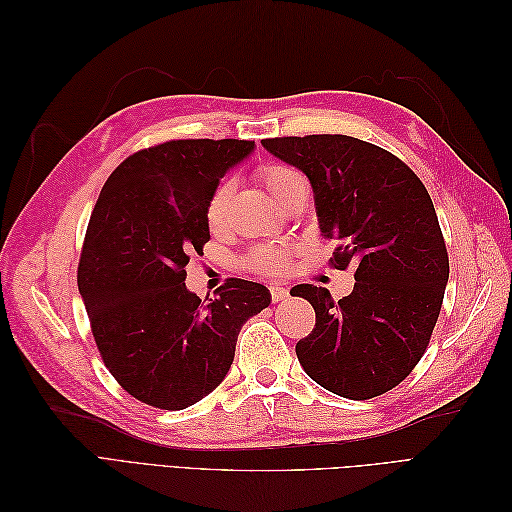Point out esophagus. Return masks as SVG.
I'll return each instance as SVG.
<instances>
[{
  "label": "esophagus",
  "mask_w": 512,
  "mask_h": 512,
  "mask_svg": "<svg viewBox=\"0 0 512 512\" xmlns=\"http://www.w3.org/2000/svg\"><path fill=\"white\" fill-rule=\"evenodd\" d=\"M288 288H284V286H271V297H273V301L277 303V301H284V299H288Z\"/></svg>",
  "instance_id": "obj_1"
}]
</instances>
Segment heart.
Here are the masks:
<instances>
[{"label":"heart","mask_w":512,"mask_h":512,"mask_svg":"<svg viewBox=\"0 0 512 512\" xmlns=\"http://www.w3.org/2000/svg\"><path fill=\"white\" fill-rule=\"evenodd\" d=\"M262 183H265V188L269 190V194L273 198L280 196V192H284L292 181H297L299 175L294 173L290 168L284 166H267L262 168ZM232 192H235V185L232 181H222L215 192L209 198V205H207V222L211 228H220L224 222V215L228 209V203L232 198ZM288 262V252L282 250V247H273V245H265V247H256L250 256V265L260 271V273H280Z\"/></svg>","instance_id":"1"}]
</instances>
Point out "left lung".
Segmentation results:
<instances>
[{
	"instance_id": "obj_1",
	"label": "left lung",
	"mask_w": 512,
	"mask_h": 512,
	"mask_svg": "<svg viewBox=\"0 0 512 512\" xmlns=\"http://www.w3.org/2000/svg\"><path fill=\"white\" fill-rule=\"evenodd\" d=\"M262 147L309 179L322 237L337 243L335 267H356L354 290L337 303L327 288H294L316 309L314 331L297 344L301 367L346 399L391 391L421 361L448 282L425 185L393 153L344 134L267 138Z\"/></svg>"
}]
</instances>
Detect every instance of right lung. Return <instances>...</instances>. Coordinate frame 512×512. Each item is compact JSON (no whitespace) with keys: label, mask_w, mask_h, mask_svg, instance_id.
I'll return each mask as SVG.
<instances>
[{"label":"right lung","mask_w":512,"mask_h":512,"mask_svg":"<svg viewBox=\"0 0 512 512\" xmlns=\"http://www.w3.org/2000/svg\"><path fill=\"white\" fill-rule=\"evenodd\" d=\"M254 149L237 138L143 149L98 196L79 292L104 365L143 404L183 410L218 389L241 327L271 303L267 286L235 277L209 303L185 288L190 254L209 241V198Z\"/></svg>","instance_id":"right-lung-1"}]
</instances>
